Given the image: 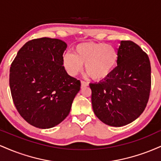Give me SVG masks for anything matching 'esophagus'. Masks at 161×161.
<instances>
[{"instance_id":"34e87169","label":"esophagus","mask_w":161,"mask_h":161,"mask_svg":"<svg viewBox=\"0 0 161 161\" xmlns=\"http://www.w3.org/2000/svg\"><path fill=\"white\" fill-rule=\"evenodd\" d=\"M81 86H82V88H84V87L88 86V83L87 82H85V81H81Z\"/></svg>"}]
</instances>
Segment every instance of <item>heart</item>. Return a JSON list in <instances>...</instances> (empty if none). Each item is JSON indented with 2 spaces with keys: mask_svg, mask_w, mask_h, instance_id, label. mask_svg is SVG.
Masks as SVG:
<instances>
[{
  "mask_svg": "<svg viewBox=\"0 0 161 161\" xmlns=\"http://www.w3.org/2000/svg\"><path fill=\"white\" fill-rule=\"evenodd\" d=\"M119 53L114 46L105 43L84 42L74 47V53L64 56V66L69 75H76L82 69L92 79L108 77L116 67Z\"/></svg>",
  "mask_w": 161,
  "mask_h": 161,
  "instance_id": "heart-1",
  "label": "heart"
}]
</instances>
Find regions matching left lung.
<instances>
[{"label":"left lung","instance_id":"left-lung-1","mask_svg":"<svg viewBox=\"0 0 161 161\" xmlns=\"http://www.w3.org/2000/svg\"><path fill=\"white\" fill-rule=\"evenodd\" d=\"M117 66L104 81L90 83L95 114L110 126L133 122L147 106L150 95L151 64L145 52L132 41H121Z\"/></svg>","mask_w":161,"mask_h":161}]
</instances>
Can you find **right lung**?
I'll return each mask as SVG.
<instances>
[{"label": "right lung", "instance_id": "add662e5", "mask_svg": "<svg viewBox=\"0 0 161 161\" xmlns=\"http://www.w3.org/2000/svg\"><path fill=\"white\" fill-rule=\"evenodd\" d=\"M67 45L57 38L26 42L10 69L13 101L20 116L39 129L52 128L69 115L80 81L70 76L64 65Z\"/></svg>", "mask_w": 161, "mask_h": 161}]
</instances>
